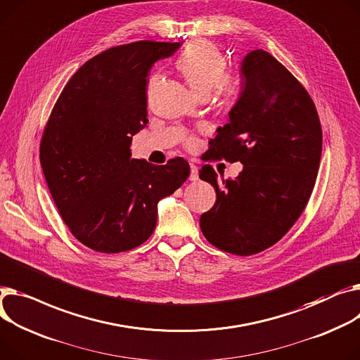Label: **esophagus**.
Listing matches in <instances>:
<instances>
[{
	"label": "esophagus",
	"instance_id": "obj_1",
	"mask_svg": "<svg viewBox=\"0 0 360 360\" xmlns=\"http://www.w3.org/2000/svg\"><path fill=\"white\" fill-rule=\"evenodd\" d=\"M189 167H191L189 181H197L198 179V166L194 163H189Z\"/></svg>",
	"mask_w": 360,
	"mask_h": 360
}]
</instances>
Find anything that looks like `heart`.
Segmentation results:
<instances>
[{
    "label": "heart",
    "instance_id": "1",
    "mask_svg": "<svg viewBox=\"0 0 360 360\" xmlns=\"http://www.w3.org/2000/svg\"><path fill=\"white\" fill-rule=\"evenodd\" d=\"M176 68L198 98H207L217 89V98L223 105H231L237 100L238 89L229 77L227 59L214 43L193 41L179 56Z\"/></svg>",
    "mask_w": 360,
    "mask_h": 360
}]
</instances>
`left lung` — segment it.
Listing matches in <instances>:
<instances>
[{
  "instance_id": "1",
  "label": "left lung",
  "mask_w": 360,
  "mask_h": 360,
  "mask_svg": "<svg viewBox=\"0 0 360 360\" xmlns=\"http://www.w3.org/2000/svg\"><path fill=\"white\" fill-rule=\"evenodd\" d=\"M242 92L229 123L210 140L207 159L242 162L236 179H219L211 165L200 178L215 189V204L200 219L207 240L250 256L288 233L316 184L323 133L307 89L271 53L249 52L242 63Z\"/></svg>"
}]
</instances>
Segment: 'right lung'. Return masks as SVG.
Here are the masks:
<instances>
[{
    "label": "right lung",
    "mask_w": 360,
    "mask_h": 360,
    "mask_svg": "<svg viewBox=\"0 0 360 360\" xmlns=\"http://www.w3.org/2000/svg\"><path fill=\"white\" fill-rule=\"evenodd\" d=\"M181 43L140 40L85 62L52 110L40 163L70 233L101 253L131 250L156 227L158 202L189 176L182 158L156 166L131 159V139L148 124L149 70Z\"/></svg>",
    "instance_id": "1"
}]
</instances>
